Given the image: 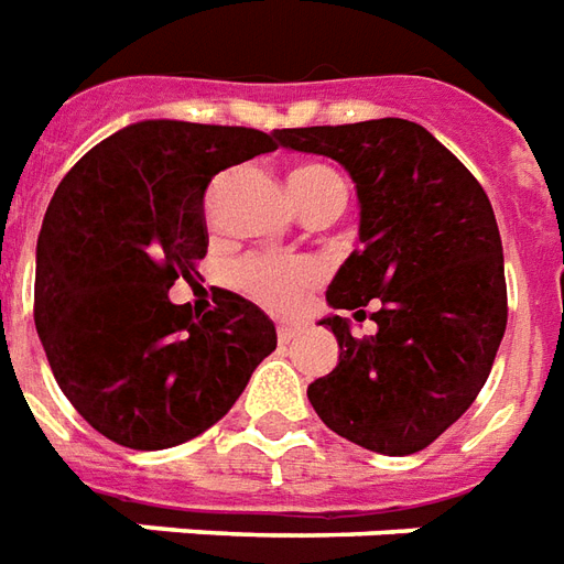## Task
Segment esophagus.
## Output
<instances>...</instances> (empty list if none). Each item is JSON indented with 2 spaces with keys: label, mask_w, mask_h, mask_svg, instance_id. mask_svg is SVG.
Segmentation results:
<instances>
[{
  "label": "esophagus",
  "mask_w": 564,
  "mask_h": 564,
  "mask_svg": "<svg viewBox=\"0 0 564 564\" xmlns=\"http://www.w3.org/2000/svg\"><path fill=\"white\" fill-rule=\"evenodd\" d=\"M295 337H299V328H295V325H281V328H278V340H281V344H290Z\"/></svg>",
  "instance_id": "obj_1"
}]
</instances>
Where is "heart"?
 <instances>
[{
  "label": "heart",
  "instance_id": "obj_1",
  "mask_svg": "<svg viewBox=\"0 0 564 564\" xmlns=\"http://www.w3.org/2000/svg\"><path fill=\"white\" fill-rule=\"evenodd\" d=\"M290 191H293L299 212L325 206V203H335V206L346 203V182L340 178V173H335L332 166L325 164L299 166L290 176ZM236 278L257 302H262L271 311L286 314V311L302 304L304 290L314 286L319 271H316L314 262L253 257V260L241 262Z\"/></svg>",
  "mask_w": 564,
  "mask_h": 564
}]
</instances>
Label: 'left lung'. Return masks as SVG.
I'll list each match as a JSON object with an SVG mask.
<instances>
[{"instance_id": "8db88e82", "label": "left lung", "mask_w": 564, "mask_h": 564, "mask_svg": "<svg viewBox=\"0 0 564 564\" xmlns=\"http://www.w3.org/2000/svg\"><path fill=\"white\" fill-rule=\"evenodd\" d=\"M283 149L325 154L356 182L358 245L328 283L337 367L307 386L316 415L367 452L427 448L473 406L508 323L502 239L484 187L427 128L406 119L283 128Z\"/></svg>"}]
</instances>
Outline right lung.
<instances>
[{"label": "right lung", "instance_id": "add662e5", "mask_svg": "<svg viewBox=\"0 0 564 564\" xmlns=\"http://www.w3.org/2000/svg\"><path fill=\"white\" fill-rule=\"evenodd\" d=\"M274 133L145 119L86 152L50 199L35 253V328L74 410L107 440L161 452L229 412L274 323L220 290L194 316L170 286L206 257V187L274 152Z\"/></svg>", "mask_w": 564, "mask_h": 564}]
</instances>
